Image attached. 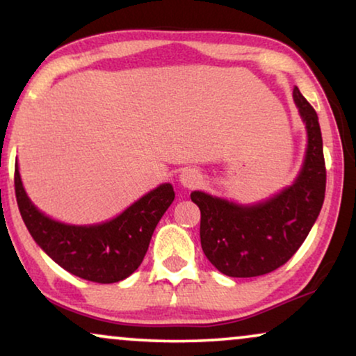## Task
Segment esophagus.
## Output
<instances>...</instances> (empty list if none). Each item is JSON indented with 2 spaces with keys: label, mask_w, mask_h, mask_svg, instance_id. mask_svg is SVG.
I'll return each instance as SVG.
<instances>
[{
  "label": "esophagus",
  "mask_w": 356,
  "mask_h": 356,
  "mask_svg": "<svg viewBox=\"0 0 356 356\" xmlns=\"http://www.w3.org/2000/svg\"><path fill=\"white\" fill-rule=\"evenodd\" d=\"M181 183L183 186L186 188H194L201 183V175H199L196 170H184L181 175Z\"/></svg>",
  "instance_id": "1"
}]
</instances>
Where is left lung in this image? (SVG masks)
<instances>
[{
  "mask_svg": "<svg viewBox=\"0 0 356 356\" xmlns=\"http://www.w3.org/2000/svg\"><path fill=\"white\" fill-rule=\"evenodd\" d=\"M293 99L308 129V149L290 188L256 206L191 193V201L201 211L204 254L228 277H257L284 266L303 245L323 207L325 162L318 115L298 87Z\"/></svg>",
  "mask_w": 356,
  "mask_h": 356,
  "instance_id": "8db88e82",
  "label": "left lung"
}]
</instances>
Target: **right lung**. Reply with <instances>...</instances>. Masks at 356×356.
Masks as SVG:
<instances>
[{"mask_svg":"<svg viewBox=\"0 0 356 356\" xmlns=\"http://www.w3.org/2000/svg\"><path fill=\"white\" fill-rule=\"evenodd\" d=\"M14 189L19 212L37 245L63 269L97 284H115L138 269L157 223L175 199L172 184H160L113 220L76 227L38 211L22 188L17 165Z\"/></svg>","mask_w":356,"mask_h":356,"instance_id":"1","label":"right lung"}]
</instances>
